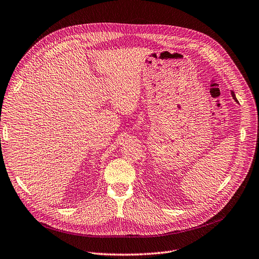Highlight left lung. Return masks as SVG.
Masks as SVG:
<instances>
[{"label":"left lung","mask_w":259,"mask_h":259,"mask_svg":"<svg viewBox=\"0 0 259 259\" xmlns=\"http://www.w3.org/2000/svg\"><path fill=\"white\" fill-rule=\"evenodd\" d=\"M232 96H233V98L236 100V102H238L237 98H236V96H235V94H234V92H233V91H232Z\"/></svg>","instance_id":"obj_1"}]
</instances>
